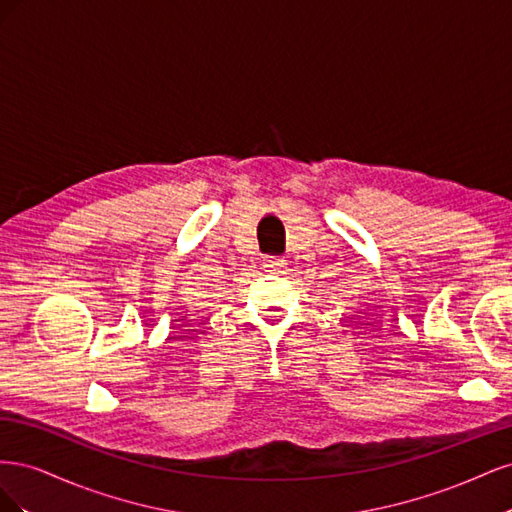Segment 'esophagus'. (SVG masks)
I'll list each match as a JSON object with an SVG mask.
<instances>
[{
	"instance_id": "34e87169",
	"label": "esophagus",
	"mask_w": 512,
	"mask_h": 512,
	"mask_svg": "<svg viewBox=\"0 0 512 512\" xmlns=\"http://www.w3.org/2000/svg\"><path fill=\"white\" fill-rule=\"evenodd\" d=\"M262 267H265V271L280 273L286 267V260L282 256H267L265 262H262Z\"/></svg>"
}]
</instances>
